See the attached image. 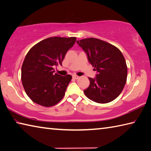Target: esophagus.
Segmentation results:
<instances>
[{"instance_id": "1", "label": "esophagus", "mask_w": 151, "mask_h": 151, "mask_svg": "<svg viewBox=\"0 0 151 151\" xmlns=\"http://www.w3.org/2000/svg\"><path fill=\"white\" fill-rule=\"evenodd\" d=\"M73 78L74 79H78V78H79V76H77V75H73Z\"/></svg>"}]
</instances>
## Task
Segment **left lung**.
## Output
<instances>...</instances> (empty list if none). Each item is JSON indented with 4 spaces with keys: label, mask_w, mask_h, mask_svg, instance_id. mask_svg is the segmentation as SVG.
I'll use <instances>...</instances> for the list:
<instances>
[{
    "label": "left lung",
    "mask_w": 151,
    "mask_h": 151,
    "mask_svg": "<svg viewBox=\"0 0 151 151\" xmlns=\"http://www.w3.org/2000/svg\"><path fill=\"white\" fill-rule=\"evenodd\" d=\"M76 43L97 71L96 78H88L90 85L84 90L86 96L100 104L113 101L121 94L127 81V67L122 53L110 43L93 37Z\"/></svg>",
    "instance_id": "obj_1"
}]
</instances>
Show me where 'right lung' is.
Instances as JSON below:
<instances>
[{
  "label": "right lung",
  "mask_w": 151,
  "mask_h": 151,
  "mask_svg": "<svg viewBox=\"0 0 151 151\" xmlns=\"http://www.w3.org/2000/svg\"><path fill=\"white\" fill-rule=\"evenodd\" d=\"M75 37H51L29 49L24 59L21 79L25 92L33 102L45 107L55 105L63 98L72 76L55 73L65 55L76 42Z\"/></svg>",
  "instance_id": "1"
}]
</instances>
